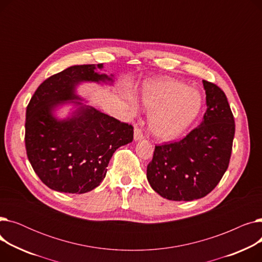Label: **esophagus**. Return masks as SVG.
I'll return each instance as SVG.
<instances>
[{"label":"esophagus","mask_w":262,"mask_h":262,"mask_svg":"<svg viewBox=\"0 0 262 262\" xmlns=\"http://www.w3.org/2000/svg\"><path fill=\"white\" fill-rule=\"evenodd\" d=\"M134 139H135V141L143 139V134H142L141 129L138 126H136L135 129H134Z\"/></svg>","instance_id":"1"}]
</instances>
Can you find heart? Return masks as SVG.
I'll use <instances>...</instances> for the list:
<instances>
[{
    "mask_svg": "<svg viewBox=\"0 0 262 262\" xmlns=\"http://www.w3.org/2000/svg\"><path fill=\"white\" fill-rule=\"evenodd\" d=\"M142 100L149 110L148 128L157 139L170 141L181 136L201 113L203 99L199 91L187 84L169 78L147 82ZM133 112L137 103L130 100Z\"/></svg>",
    "mask_w": 262,
    "mask_h": 262,
    "instance_id": "heart-1",
    "label": "heart"
}]
</instances>
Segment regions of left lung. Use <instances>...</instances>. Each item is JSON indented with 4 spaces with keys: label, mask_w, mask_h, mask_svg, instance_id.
<instances>
[{
    "label": "left lung",
    "mask_w": 262,
    "mask_h": 262,
    "mask_svg": "<svg viewBox=\"0 0 262 262\" xmlns=\"http://www.w3.org/2000/svg\"><path fill=\"white\" fill-rule=\"evenodd\" d=\"M207 110L200 125L177 142L156 145L146 170L153 190L170 201L202 199L226 172L235 120L221 88L203 80Z\"/></svg>",
    "instance_id": "obj_1"
}]
</instances>
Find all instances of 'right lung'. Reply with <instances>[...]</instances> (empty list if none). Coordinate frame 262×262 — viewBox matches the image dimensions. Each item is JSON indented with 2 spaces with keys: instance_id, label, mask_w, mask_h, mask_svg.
I'll list each match as a JSON object with an SVG mask.
<instances>
[{
  "instance_id": "right-lung-1",
  "label": "right lung",
  "mask_w": 262,
  "mask_h": 262,
  "mask_svg": "<svg viewBox=\"0 0 262 262\" xmlns=\"http://www.w3.org/2000/svg\"><path fill=\"white\" fill-rule=\"evenodd\" d=\"M103 63L72 66L41 84L26 108L25 147L35 173L50 189L81 194L100 186L116 149L130 143L127 123L82 103L75 92L80 82L114 84V75L98 73ZM77 109L58 119L53 113L63 103Z\"/></svg>"
}]
</instances>
